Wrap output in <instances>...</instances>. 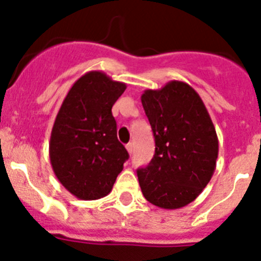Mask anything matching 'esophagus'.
I'll return each mask as SVG.
<instances>
[{
	"mask_svg": "<svg viewBox=\"0 0 261 261\" xmlns=\"http://www.w3.org/2000/svg\"><path fill=\"white\" fill-rule=\"evenodd\" d=\"M126 150H128L129 154H132L133 151V142H129V144H126Z\"/></svg>",
	"mask_w": 261,
	"mask_h": 261,
	"instance_id": "1",
	"label": "esophagus"
}]
</instances>
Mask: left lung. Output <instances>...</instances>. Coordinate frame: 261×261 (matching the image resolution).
Instances as JSON below:
<instances>
[{
	"mask_svg": "<svg viewBox=\"0 0 261 261\" xmlns=\"http://www.w3.org/2000/svg\"><path fill=\"white\" fill-rule=\"evenodd\" d=\"M141 102L155 140L153 159L137 170L142 195L162 209L183 208L197 199L216 170L218 137L211 115L181 81L145 90Z\"/></svg>",
	"mask_w": 261,
	"mask_h": 261,
	"instance_id": "1",
	"label": "left lung"
}]
</instances>
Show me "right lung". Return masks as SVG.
<instances>
[{"instance_id":"obj_1","label":"right lung","mask_w":261,"mask_h":261,"mask_svg":"<svg viewBox=\"0 0 261 261\" xmlns=\"http://www.w3.org/2000/svg\"><path fill=\"white\" fill-rule=\"evenodd\" d=\"M125 89L103 71H87L73 84L57 112L50 132V165L77 199H102L123 171L129 155L117 140L111 110Z\"/></svg>"}]
</instances>
